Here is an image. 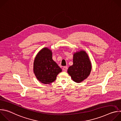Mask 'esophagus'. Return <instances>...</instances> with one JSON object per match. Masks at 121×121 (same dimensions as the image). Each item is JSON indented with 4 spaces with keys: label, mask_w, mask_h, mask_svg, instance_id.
Wrapping results in <instances>:
<instances>
[{
    "label": "esophagus",
    "mask_w": 121,
    "mask_h": 121,
    "mask_svg": "<svg viewBox=\"0 0 121 121\" xmlns=\"http://www.w3.org/2000/svg\"><path fill=\"white\" fill-rule=\"evenodd\" d=\"M67 66H64V67H63V70H64V71L66 72V71H67Z\"/></svg>",
    "instance_id": "34e87169"
}]
</instances>
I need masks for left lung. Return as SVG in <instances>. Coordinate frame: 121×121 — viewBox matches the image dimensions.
Returning a JSON list of instances; mask_svg holds the SVG:
<instances>
[{
  "label": "left lung",
  "instance_id": "obj_1",
  "mask_svg": "<svg viewBox=\"0 0 121 121\" xmlns=\"http://www.w3.org/2000/svg\"><path fill=\"white\" fill-rule=\"evenodd\" d=\"M73 64L68 67V74L72 79L80 83L87 78L91 70V63L87 53L84 50L78 51L73 54Z\"/></svg>",
  "mask_w": 121,
  "mask_h": 121
}]
</instances>
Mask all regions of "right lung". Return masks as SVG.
<instances>
[{"label":"right lung","mask_w":121,"mask_h":121,"mask_svg":"<svg viewBox=\"0 0 121 121\" xmlns=\"http://www.w3.org/2000/svg\"><path fill=\"white\" fill-rule=\"evenodd\" d=\"M62 69L52 59V52L47 47L41 49L34 59L33 72L41 83L47 84L53 82Z\"/></svg>","instance_id":"1"}]
</instances>
